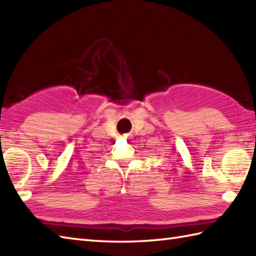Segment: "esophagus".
Returning a JSON list of instances; mask_svg holds the SVG:
<instances>
[{"mask_svg":"<svg viewBox=\"0 0 256 256\" xmlns=\"http://www.w3.org/2000/svg\"><path fill=\"white\" fill-rule=\"evenodd\" d=\"M124 138H126V136H124Z\"/></svg>","mask_w":256,"mask_h":256,"instance_id":"34e87169","label":"esophagus"}]
</instances>
